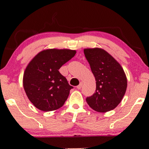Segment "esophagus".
Listing matches in <instances>:
<instances>
[{
  "label": "esophagus",
  "mask_w": 149,
  "mask_h": 149,
  "mask_svg": "<svg viewBox=\"0 0 149 149\" xmlns=\"http://www.w3.org/2000/svg\"><path fill=\"white\" fill-rule=\"evenodd\" d=\"M82 86H83V83L82 82H81L80 83V84H79L78 86L77 87V88L78 89H81V87H82Z\"/></svg>",
  "instance_id": "34e87169"
}]
</instances>
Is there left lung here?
<instances>
[{
  "label": "left lung",
  "mask_w": 149,
  "mask_h": 149,
  "mask_svg": "<svg viewBox=\"0 0 149 149\" xmlns=\"http://www.w3.org/2000/svg\"><path fill=\"white\" fill-rule=\"evenodd\" d=\"M83 51L96 81V90L87 97V103L99 113L113 110L121 102L127 89V77L123 68L103 49L87 48Z\"/></svg>",
  "instance_id": "obj_1"
}]
</instances>
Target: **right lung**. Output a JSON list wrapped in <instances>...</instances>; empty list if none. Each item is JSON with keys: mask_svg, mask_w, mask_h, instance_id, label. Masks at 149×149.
I'll return each mask as SVG.
<instances>
[{"mask_svg": "<svg viewBox=\"0 0 149 149\" xmlns=\"http://www.w3.org/2000/svg\"><path fill=\"white\" fill-rule=\"evenodd\" d=\"M76 50L48 49L36 55L24 72L23 86L26 95L40 111L60 109L72 88L59 69L72 58Z\"/></svg>", "mask_w": 149, "mask_h": 149, "instance_id": "1", "label": "right lung"}]
</instances>
